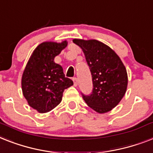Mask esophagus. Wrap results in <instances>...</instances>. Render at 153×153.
<instances>
[{
	"label": "esophagus",
	"instance_id": "esophagus-1",
	"mask_svg": "<svg viewBox=\"0 0 153 153\" xmlns=\"http://www.w3.org/2000/svg\"><path fill=\"white\" fill-rule=\"evenodd\" d=\"M72 80H73V82H74V86H77V85H78V80H77L76 78H73Z\"/></svg>",
	"mask_w": 153,
	"mask_h": 153
}]
</instances>
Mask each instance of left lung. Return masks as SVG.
<instances>
[{
	"mask_svg": "<svg viewBox=\"0 0 153 153\" xmlns=\"http://www.w3.org/2000/svg\"><path fill=\"white\" fill-rule=\"evenodd\" d=\"M85 54L93 79L94 89L83 99L100 114L108 112L121 101L127 89L126 69L120 56L107 45L95 39H73Z\"/></svg>",
	"mask_w": 153,
	"mask_h": 153,
	"instance_id": "1",
	"label": "left lung"
}]
</instances>
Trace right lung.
Listing matches in <instances>:
<instances>
[{"label": "right lung", "instance_id": "1", "mask_svg": "<svg viewBox=\"0 0 153 153\" xmlns=\"http://www.w3.org/2000/svg\"><path fill=\"white\" fill-rule=\"evenodd\" d=\"M68 42H45L33 50L22 75V91L27 103L39 113H46L61 102L64 89L73 85L54 59Z\"/></svg>", "mask_w": 153, "mask_h": 153}]
</instances>
